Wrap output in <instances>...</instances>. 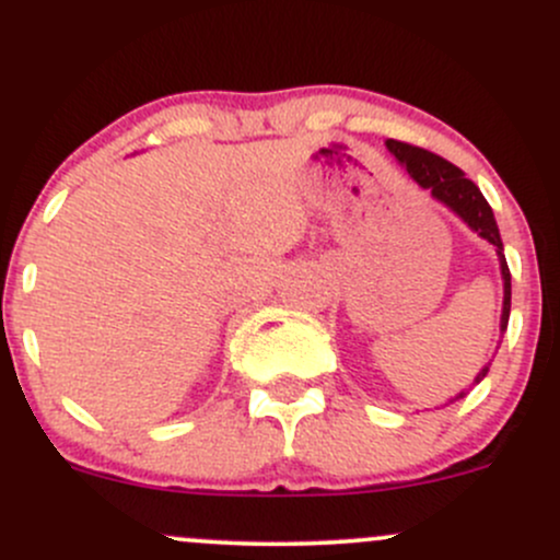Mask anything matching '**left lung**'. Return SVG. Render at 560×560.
<instances>
[{"mask_svg":"<svg viewBox=\"0 0 560 560\" xmlns=\"http://www.w3.org/2000/svg\"><path fill=\"white\" fill-rule=\"evenodd\" d=\"M386 147L388 152L402 163L405 172L413 176L423 190L432 192L434 201L448 206L453 214H456L462 222H467L480 238H486L488 244L497 246L499 270H502V281H504L502 322H499V329H502L504 335V329H508V322H510V298H513V287H510V268H508V260H504L502 235H499L493 211L486 198H482L480 187L475 185L472 179H467L462 168L453 166V163L445 161V158L434 155V152L421 150V147H413V144H405V141H397V139H388ZM488 368H491V362L482 364L480 373L475 375V384H480V381L486 378ZM464 394L467 392H458L456 397L448 399V402H456V399H462Z\"/></svg>","mask_w":560,"mask_h":560,"instance_id":"1","label":"left lung"}]
</instances>
